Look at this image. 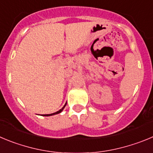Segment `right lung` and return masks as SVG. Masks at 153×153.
<instances>
[{
    "mask_svg": "<svg viewBox=\"0 0 153 153\" xmlns=\"http://www.w3.org/2000/svg\"><path fill=\"white\" fill-rule=\"evenodd\" d=\"M66 105H67V103H66V104H65V105H64V107H63V108H61V110H59V111H58L55 112V113H53V114H45V115H44V116H50V115H53V114H59V113H61V111H63V109H64V107H65V106H66Z\"/></svg>",
    "mask_w": 153,
    "mask_h": 153,
    "instance_id": "add662e5",
    "label": "right lung"
}]
</instances>
